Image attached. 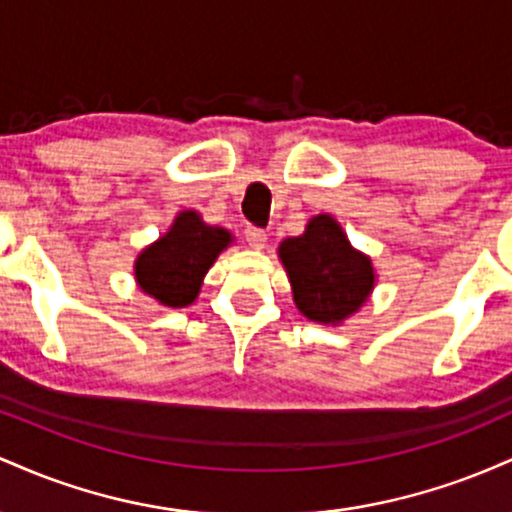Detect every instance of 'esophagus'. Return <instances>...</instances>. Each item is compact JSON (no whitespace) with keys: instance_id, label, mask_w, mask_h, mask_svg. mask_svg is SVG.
<instances>
[{"instance_id":"obj_1","label":"esophagus","mask_w":512,"mask_h":512,"mask_svg":"<svg viewBox=\"0 0 512 512\" xmlns=\"http://www.w3.org/2000/svg\"><path fill=\"white\" fill-rule=\"evenodd\" d=\"M245 240H248L250 248L260 250V248H264V243H267V233L257 226H248L245 228Z\"/></svg>"}]
</instances>
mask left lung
Masks as SVG:
<instances>
[{"label": "left lung", "instance_id": "1", "mask_svg": "<svg viewBox=\"0 0 512 512\" xmlns=\"http://www.w3.org/2000/svg\"><path fill=\"white\" fill-rule=\"evenodd\" d=\"M279 257L289 272L293 301L313 322H342L373 291V267L356 252L332 216H315L303 236L281 243Z\"/></svg>", "mask_w": 512, "mask_h": 512}]
</instances>
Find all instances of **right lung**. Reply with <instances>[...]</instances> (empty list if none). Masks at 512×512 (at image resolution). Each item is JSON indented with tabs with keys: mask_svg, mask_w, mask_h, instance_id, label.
<instances>
[{
	"mask_svg": "<svg viewBox=\"0 0 512 512\" xmlns=\"http://www.w3.org/2000/svg\"><path fill=\"white\" fill-rule=\"evenodd\" d=\"M228 243V231L207 226L195 211H182L166 236L139 255L134 276L158 303L182 308L195 301L202 276Z\"/></svg>",
	"mask_w": 512,
	"mask_h": 512,
	"instance_id": "obj_1",
	"label": "right lung"
}]
</instances>
